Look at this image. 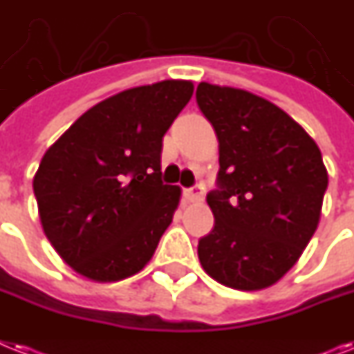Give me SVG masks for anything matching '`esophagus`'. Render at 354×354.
Instances as JSON below:
<instances>
[{"instance_id":"obj_1","label":"esophagus","mask_w":354,"mask_h":354,"mask_svg":"<svg viewBox=\"0 0 354 354\" xmlns=\"http://www.w3.org/2000/svg\"><path fill=\"white\" fill-rule=\"evenodd\" d=\"M185 198H187V202H191V203L202 202V200H203L202 185H194V187H191V189H187Z\"/></svg>"}]
</instances>
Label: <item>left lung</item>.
Masks as SVG:
<instances>
[{
    "label": "left lung",
    "instance_id": "left-lung-1",
    "mask_svg": "<svg viewBox=\"0 0 354 354\" xmlns=\"http://www.w3.org/2000/svg\"><path fill=\"white\" fill-rule=\"evenodd\" d=\"M200 111L220 151L218 189L207 194L212 231L198 243L211 278L240 291L277 283L320 222L327 169L300 123L266 97L202 82Z\"/></svg>",
    "mask_w": 354,
    "mask_h": 354
}]
</instances>
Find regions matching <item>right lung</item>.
<instances>
[{
  "label": "right lung",
  "instance_id": "1",
  "mask_svg": "<svg viewBox=\"0 0 354 354\" xmlns=\"http://www.w3.org/2000/svg\"><path fill=\"white\" fill-rule=\"evenodd\" d=\"M192 91L165 80L114 94L43 154L32 182L39 222L77 274L118 281L152 258L182 196L160 178L163 136Z\"/></svg>",
  "mask_w": 354,
  "mask_h": 354
}]
</instances>
